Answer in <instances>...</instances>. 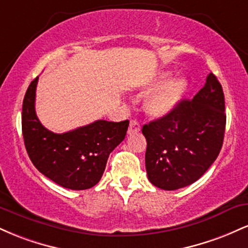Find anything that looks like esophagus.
Returning <instances> with one entry per match:
<instances>
[{"mask_svg":"<svg viewBox=\"0 0 248 248\" xmlns=\"http://www.w3.org/2000/svg\"><path fill=\"white\" fill-rule=\"evenodd\" d=\"M140 129H141L140 124H139L138 121L132 120V121H130V124H129V128H128V134L138 133V132H140Z\"/></svg>","mask_w":248,"mask_h":248,"instance_id":"esophagus-1","label":"esophagus"}]
</instances>
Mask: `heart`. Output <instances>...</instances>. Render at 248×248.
<instances>
[{
    "instance_id": "obj_1",
    "label": "heart",
    "mask_w": 248,
    "mask_h": 248,
    "mask_svg": "<svg viewBox=\"0 0 248 248\" xmlns=\"http://www.w3.org/2000/svg\"><path fill=\"white\" fill-rule=\"evenodd\" d=\"M169 72L158 73L152 86H157L148 95L147 112L154 118H164L175 110L187 91V80L183 77L169 78Z\"/></svg>"
}]
</instances>
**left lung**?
<instances>
[{
	"instance_id": "obj_1",
	"label": "left lung",
	"mask_w": 248,
	"mask_h": 248,
	"mask_svg": "<svg viewBox=\"0 0 248 248\" xmlns=\"http://www.w3.org/2000/svg\"><path fill=\"white\" fill-rule=\"evenodd\" d=\"M225 126L223 88L211 72L192 100H182L169 115L142 127L150 183L177 190L201 178L218 157Z\"/></svg>"
}]
</instances>
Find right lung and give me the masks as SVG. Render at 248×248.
<instances>
[{
  "instance_id": "1",
  "label": "right lung",
  "mask_w": 248,
  "mask_h": 248,
  "mask_svg": "<svg viewBox=\"0 0 248 248\" xmlns=\"http://www.w3.org/2000/svg\"><path fill=\"white\" fill-rule=\"evenodd\" d=\"M38 77L31 81L22 107V133L31 162L62 187L86 190L100 181L109 154L124 141L129 121L98 120L56 134L39 122L35 110Z\"/></svg>"
}]
</instances>
